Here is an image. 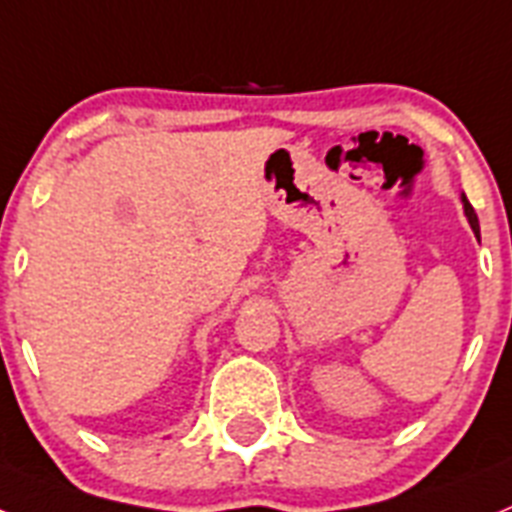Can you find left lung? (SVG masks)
<instances>
[{"mask_svg": "<svg viewBox=\"0 0 512 512\" xmlns=\"http://www.w3.org/2000/svg\"><path fill=\"white\" fill-rule=\"evenodd\" d=\"M463 208H466V216H468V223H471V229H474V234L479 236V218H476L474 208H471V203H468L466 197H463Z\"/></svg>", "mask_w": 512, "mask_h": 512, "instance_id": "obj_1", "label": "left lung"}]
</instances>
